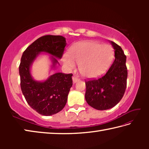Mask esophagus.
<instances>
[{"instance_id":"1","label":"esophagus","mask_w":149,"mask_h":149,"mask_svg":"<svg viewBox=\"0 0 149 149\" xmlns=\"http://www.w3.org/2000/svg\"><path fill=\"white\" fill-rule=\"evenodd\" d=\"M72 80H73V83H74V84H75V83L76 82H77V81H79V78H77V77H72Z\"/></svg>"}]
</instances>
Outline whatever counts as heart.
<instances>
[{
    "label": "heart",
    "mask_w": 149,
    "mask_h": 149,
    "mask_svg": "<svg viewBox=\"0 0 149 149\" xmlns=\"http://www.w3.org/2000/svg\"><path fill=\"white\" fill-rule=\"evenodd\" d=\"M114 58V50L110 45H102L95 41L78 42L70 50V54H64L62 62L67 69L72 70L79 64L83 75L96 77L107 71Z\"/></svg>",
    "instance_id": "obj_1"
}]
</instances>
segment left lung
Masks as SVG:
<instances>
[{
  "instance_id": "8db88e82",
  "label": "left lung",
  "mask_w": 149,
  "mask_h": 149,
  "mask_svg": "<svg viewBox=\"0 0 149 149\" xmlns=\"http://www.w3.org/2000/svg\"><path fill=\"white\" fill-rule=\"evenodd\" d=\"M110 42L114 49V62L102 77L85 80V100L89 106L99 110L115 107L122 99L127 85L125 55L119 45Z\"/></svg>"
}]
</instances>
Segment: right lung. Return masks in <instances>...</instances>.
<instances>
[{"instance_id":"right-lung-1","label":"right lung","mask_w":149,"mask_h":149,"mask_svg":"<svg viewBox=\"0 0 149 149\" xmlns=\"http://www.w3.org/2000/svg\"><path fill=\"white\" fill-rule=\"evenodd\" d=\"M65 38L60 35H45L27 48L19 67L20 85L27 102L33 109L43 116H51L61 111L67 102L72 86V74L58 72L44 81H37L31 75V66L42 53L50 55V70L60 65L66 45Z\"/></svg>"}]
</instances>
